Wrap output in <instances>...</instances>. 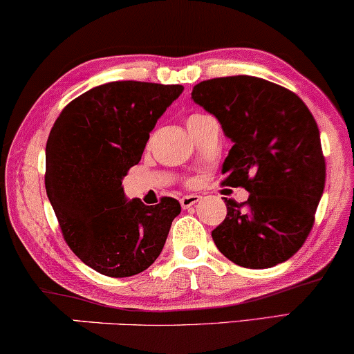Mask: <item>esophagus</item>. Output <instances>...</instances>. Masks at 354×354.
Returning <instances> with one entry per match:
<instances>
[{
	"label": "esophagus",
	"mask_w": 354,
	"mask_h": 354,
	"mask_svg": "<svg viewBox=\"0 0 354 354\" xmlns=\"http://www.w3.org/2000/svg\"><path fill=\"white\" fill-rule=\"evenodd\" d=\"M200 200H201V196H198V195H187V196L180 198V205H182L183 209H187V207L196 205V203Z\"/></svg>",
	"instance_id": "1"
}]
</instances>
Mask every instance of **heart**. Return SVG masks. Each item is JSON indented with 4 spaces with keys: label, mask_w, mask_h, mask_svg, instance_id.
I'll list each match as a JSON object with an SVG mask.
<instances>
[{
    "label": "heart",
    "mask_w": 354,
    "mask_h": 354,
    "mask_svg": "<svg viewBox=\"0 0 354 354\" xmlns=\"http://www.w3.org/2000/svg\"><path fill=\"white\" fill-rule=\"evenodd\" d=\"M201 118H206L205 114H193V115H190V118L187 119V127L188 125H192L193 122H196V120H200Z\"/></svg>",
    "instance_id": "b5f03b06"
}]
</instances>
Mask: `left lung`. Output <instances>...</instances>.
<instances>
[{
    "label": "left lung",
    "mask_w": 354,
    "mask_h": 354,
    "mask_svg": "<svg viewBox=\"0 0 354 354\" xmlns=\"http://www.w3.org/2000/svg\"><path fill=\"white\" fill-rule=\"evenodd\" d=\"M192 100L219 120L234 143L224 183L248 201L227 200L212 240L232 263L268 269L292 258L314 224L326 185V159L311 111L293 91L251 75L193 86Z\"/></svg>",
    "instance_id": "8db88e82"
}]
</instances>
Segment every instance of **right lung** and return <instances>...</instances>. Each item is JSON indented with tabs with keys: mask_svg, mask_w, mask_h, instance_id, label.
Masks as SVG:
<instances>
[{
	"mask_svg": "<svg viewBox=\"0 0 354 354\" xmlns=\"http://www.w3.org/2000/svg\"><path fill=\"white\" fill-rule=\"evenodd\" d=\"M182 85L109 82L62 109L46 142L45 187L66 243L82 263L108 277L151 266L180 203L127 200L122 178L138 164L154 129Z\"/></svg>",
	"mask_w": 354,
	"mask_h": 354,
	"instance_id": "right-lung-1",
	"label": "right lung"
}]
</instances>
